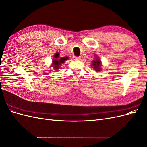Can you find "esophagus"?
I'll return each mask as SVG.
<instances>
[{
	"instance_id": "obj_1",
	"label": "esophagus",
	"mask_w": 147,
	"mask_h": 147,
	"mask_svg": "<svg viewBox=\"0 0 147 147\" xmlns=\"http://www.w3.org/2000/svg\"><path fill=\"white\" fill-rule=\"evenodd\" d=\"M73 59L74 60H80L81 59V57H77V56H73Z\"/></svg>"
}]
</instances>
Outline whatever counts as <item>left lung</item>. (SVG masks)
Masks as SVG:
<instances>
[{"label": "left lung", "mask_w": 147, "mask_h": 147, "mask_svg": "<svg viewBox=\"0 0 147 147\" xmlns=\"http://www.w3.org/2000/svg\"><path fill=\"white\" fill-rule=\"evenodd\" d=\"M96 59L92 61V68H94V69L96 71H100L101 70V61L99 59L98 56H95Z\"/></svg>", "instance_id": "8db88e82"}]
</instances>
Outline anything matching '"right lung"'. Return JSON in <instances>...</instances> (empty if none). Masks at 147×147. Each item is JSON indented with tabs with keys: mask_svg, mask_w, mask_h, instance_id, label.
<instances>
[{
	"mask_svg": "<svg viewBox=\"0 0 147 147\" xmlns=\"http://www.w3.org/2000/svg\"><path fill=\"white\" fill-rule=\"evenodd\" d=\"M68 59V57L67 56H65L64 57H59V53H56V54L54 55V58L53 59V64H52V67L54 68L55 70H57V69H59L60 68V65L64 63L65 61Z\"/></svg>",
	"mask_w": 147,
	"mask_h": 147,
	"instance_id": "obj_1",
	"label": "right lung"
}]
</instances>
